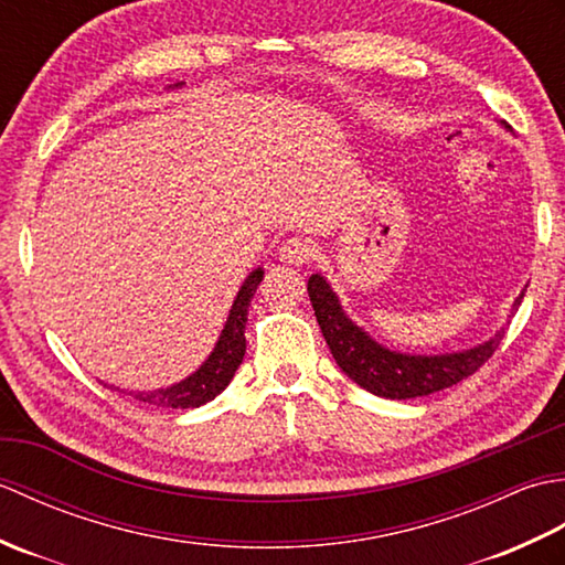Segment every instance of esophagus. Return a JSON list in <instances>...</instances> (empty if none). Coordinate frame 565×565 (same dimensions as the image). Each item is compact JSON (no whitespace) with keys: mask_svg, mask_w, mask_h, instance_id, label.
Wrapping results in <instances>:
<instances>
[{"mask_svg":"<svg viewBox=\"0 0 565 565\" xmlns=\"http://www.w3.org/2000/svg\"><path fill=\"white\" fill-rule=\"evenodd\" d=\"M313 255V245H310V239L303 235H294L286 239L279 249V257L286 264H303Z\"/></svg>","mask_w":565,"mask_h":565,"instance_id":"34e87169","label":"esophagus"}]
</instances>
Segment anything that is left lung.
Wrapping results in <instances>:
<instances>
[{
    "instance_id": "1",
    "label": "left lung",
    "mask_w": 565,
    "mask_h": 565,
    "mask_svg": "<svg viewBox=\"0 0 565 565\" xmlns=\"http://www.w3.org/2000/svg\"><path fill=\"white\" fill-rule=\"evenodd\" d=\"M308 296L310 303H313L322 338H326L338 366L369 393L391 401L437 393L476 374L495 354L502 334H505V330H500L493 340L478 344L468 352L439 356L398 354L376 344L342 313L338 296L332 294L330 284L320 274H313L308 279ZM522 298L524 294H520L514 306H520Z\"/></svg>"
}]
</instances>
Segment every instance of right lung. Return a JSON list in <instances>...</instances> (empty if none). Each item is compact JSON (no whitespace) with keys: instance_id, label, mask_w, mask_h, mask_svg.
Instances as JSON below:
<instances>
[{"instance_id":"add662e5","label":"right lung","mask_w":565,"mask_h":565,"mask_svg":"<svg viewBox=\"0 0 565 565\" xmlns=\"http://www.w3.org/2000/svg\"><path fill=\"white\" fill-rule=\"evenodd\" d=\"M262 274H264L262 269H255L245 279L243 289L237 291V298L231 308V316H227L225 330L221 334L218 344H215L213 354L206 359V364H203L194 376L177 383L172 388L134 393V398L154 407H162V411H186V407H199L203 403L213 401L215 395L231 383L237 366L243 364V356L247 350V342H245L247 308L262 281Z\"/></svg>"}]
</instances>
